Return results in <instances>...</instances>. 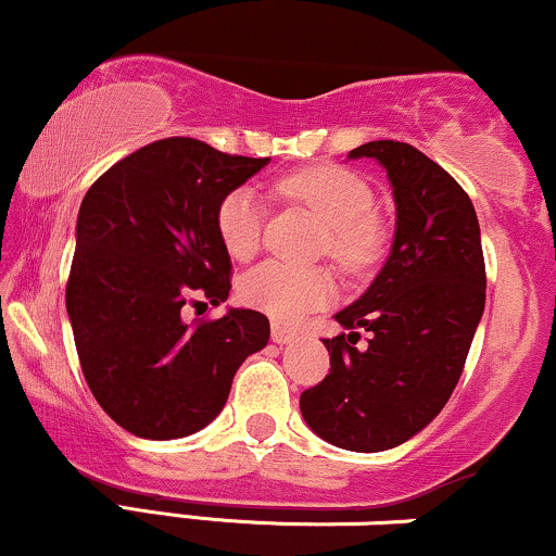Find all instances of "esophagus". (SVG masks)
I'll return each instance as SVG.
<instances>
[{
    "mask_svg": "<svg viewBox=\"0 0 556 556\" xmlns=\"http://www.w3.org/2000/svg\"><path fill=\"white\" fill-rule=\"evenodd\" d=\"M270 338H273V343H291V341H296V330H291V328H286L283 323H273V328H270Z\"/></svg>",
    "mask_w": 556,
    "mask_h": 556,
    "instance_id": "1",
    "label": "esophagus"
}]
</instances>
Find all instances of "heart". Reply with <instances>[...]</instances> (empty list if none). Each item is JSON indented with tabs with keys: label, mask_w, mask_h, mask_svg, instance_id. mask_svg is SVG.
Wrapping results in <instances>:
<instances>
[{
	"label": "heart",
	"mask_w": 556,
	"mask_h": 556,
	"mask_svg": "<svg viewBox=\"0 0 556 556\" xmlns=\"http://www.w3.org/2000/svg\"><path fill=\"white\" fill-rule=\"evenodd\" d=\"M276 194L315 211L325 220L319 252L328 254L341 270H369L384 250V226L377 218L375 189L364 176L343 166H309L280 176L273 185ZM265 207L252 187H237L220 198L215 207V231L228 257L250 260L263 239ZM336 293V283L325 267H291L263 263L239 280L241 302L252 309L293 323L306 312L325 306Z\"/></svg>",
	"instance_id": "1"
}]
</instances>
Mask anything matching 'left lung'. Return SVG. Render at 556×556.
I'll list each match as a JSON object with an SVG mask.
<instances>
[{"label":"left lung","mask_w":556,"mask_h":556,"mask_svg":"<svg viewBox=\"0 0 556 556\" xmlns=\"http://www.w3.org/2000/svg\"><path fill=\"white\" fill-rule=\"evenodd\" d=\"M395 198V239L380 276L338 312L349 332L325 338L330 375L299 397L330 445L380 453L419 434L445 408L484 315L486 267L473 202L440 163L408 142L375 140ZM370 338L356 346L361 332Z\"/></svg>","instance_id":"obj_1"}]
</instances>
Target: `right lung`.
Segmentation results:
<instances>
[{
	"instance_id": "1",
	"label": "right lung",
	"mask_w": 556,
	"mask_h": 556,
	"mask_svg": "<svg viewBox=\"0 0 556 556\" xmlns=\"http://www.w3.org/2000/svg\"><path fill=\"white\" fill-rule=\"evenodd\" d=\"M267 161L166 137L114 163L83 198L67 280L72 336L98 406L135 437L176 440L207 427L241 362L270 338L254 309L181 317L228 299L231 257L215 207Z\"/></svg>"
}]
</instances>
